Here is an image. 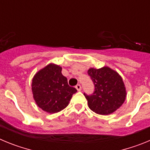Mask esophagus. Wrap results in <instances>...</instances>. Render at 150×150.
Here are the masks:
<instances>
[{
    "instance_id": "1",
    "label": "esophagus",
    "mask_w": 150,
    "mask_h": 150,
    "mask_svg": "<svg viewBox=\"0 0 150 150\" xmlns=\"http://www.w3.org/2000/svg\"><path fill=\"white\" fill-rule=\"evenodd\" d=\"M75 88H76V90H77V91H81V88H82V87H81V86H80V85L79 84H77L76 86V87H75Z\"/></svg>"
}]
</instances>
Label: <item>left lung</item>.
<instances>
[{
    "label": "left lung",
    "mask_w": 150,
    "mask_h": 150,
    "mask_svg": "<svg viewBox=\"0 0 150 150\" xmlns=\"http://www.w3.org/2000/svg\"><path fill=\"white\" fill-rule=\"evenodd\" d=\"M88 74L95 85L91 95L84 93L88 107L100 115H109L119 109L126 98V89L122 78L109 67L89 68Z\"/></svg>",
    "instance_id": "1"
}]
</instances>
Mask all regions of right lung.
<instances>
[{
    "label": "right lung",
    "mask_w": 150,
    "mask_h": 150,
    "mask_svg": "<svg viewBox=\"0 0 150 150\" xmlns=\"http://www.w3.org/2000/svg\"><path fill=\"white\" fill-rule=\"evenodd\" d=\"M62 67L50 63L34 76L31 89L36 104L43 111L55 113L69 104L76 89L62 74Z\"/></svg>",
    "instance_id": "add662e5"
}]
</instances>
